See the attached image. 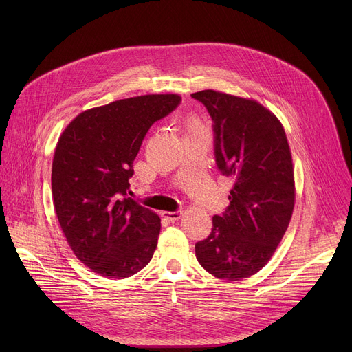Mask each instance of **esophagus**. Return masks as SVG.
Wrapping results in <instances>:
<instances>
[{"instance_id":"esophagus-1","label":"esophagus","mask_w":352,"mask_h":352,"mask_svg":"<svg viewBox=\"0 0 352 352\" xmlns=\"http://www.w3.org/2000/svg\"><path fill=\"white\" fill-rule=\"evenodd\" d=\"M161 215L168 221H178L182 215V211L181 210H178V211H162Z\"/></svg>"}]
</instances>
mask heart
<instances>
[{
    "instance_id": "obj_1",
    "label": "heart",
    "mask_w": 352,
    "mask_h": 352,
    "mask_svg": "<svg viewBox=\"0 0 352 352\" xmlns=\"http://www.w3.org/2000/svg\"><path fill=\"white\" fill-rule=\"evenodd\" d=\"M188 125H190V128H195L198 125V122H197L195 118H190L188 120Z\"/></svg>"
}]
</instances>
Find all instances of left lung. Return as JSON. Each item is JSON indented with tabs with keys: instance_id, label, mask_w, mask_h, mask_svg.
<instances>
[{
	"instance_id": "obj_1",
	"label": "left lung",
	"mask_w": 352,
	"mask_h": 352,
	"mask_svg": "<svg viewBox=\"0 0 352 352\" xmlns=\"http://www.w3.org/2000/svg\"><path fill=\"white\" fill-rule=\"evenodd\" d=\"M191 97L207 107L217 165L234 181L227 211L212 218L195 256L217 278L239 281L268 264L288 228L295 204L291 150L280 120L258 101L214 89Z\"/></svg>"
}]
</instances>
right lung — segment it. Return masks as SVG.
Here are the masks:
<instances>
[{
    "mask_svg": "<svg viewBox=\"0 0 352 352\" xmlns=\"http://www.w3.org/2000/svg\"><path fill=\"white\" fill-rule=\"evenodd\" d=\"M179 101L178 94H146L89 108L58 138L55 214L72 252L105 278H128L154 255L161 219L128 197V179L148 129Z\"/></svg>",
    "mask_w": 352,
    "mask_h": 352,
    "instance_id": "1",
    "label": "right lung"
}]
</instances>
